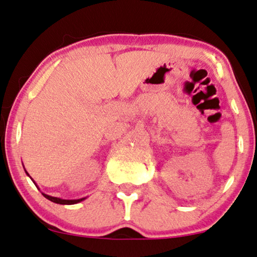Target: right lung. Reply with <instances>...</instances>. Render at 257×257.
I'll return each instance as SVG.
<instances>
[{
    "instance_id": "obj_1",
    "label": "right lung",
    "mask_w": 257,
    "mask_h": 257,
    "mask_svg": "<svg viewBox=\"0 0 257 257\" xmlns=\"http://www.w3.org/2000/svg\"><path fill=\"white\" fill-rule=\"evenodd\" d=\"M25 172H26V174L28 175L29 177V174L27 173V171L25 170ZM31 178V177H29ZM32 179V178H31ZM33 180V179H32ZM33 183L35 184V181L33 180ZM42 196H44L45 198H47L48 200H51V201H53V203H57V204H63V205H72V204H77V203H79V201H83L84 199H86V198H80V199H61V198H57V197H52V196H48V194H45V193H42Z\"/></svg>"
}]
</instances>
